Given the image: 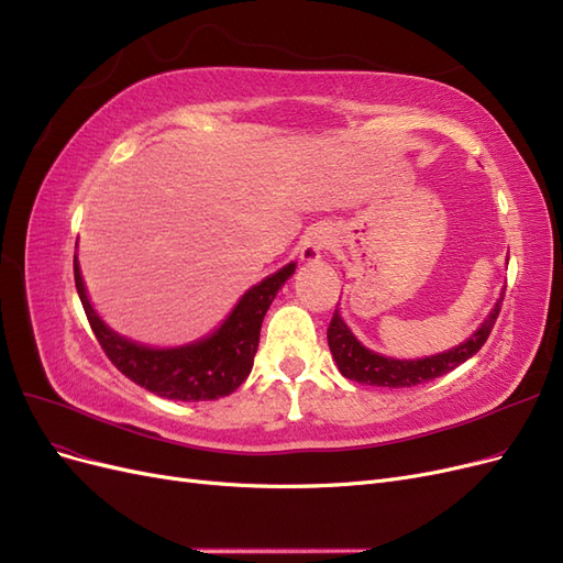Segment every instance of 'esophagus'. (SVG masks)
Wrapping results in <instances>:
<instances>
[{"mask_svg": "<svg viewBox=\"0 0 563 563\" xmlns=\"http://www.w3.org/2000/svg\"><path fill=\"white\" fill-rule=\"evenodd\" d=\"M333 244V232L331 228H312L308 234L302 236L300 242V261L305 263H317L323 251H329Z\"/></svg>", "mask_w": 563, "mask_h": 563, "instance_id": "1", "label": "esophagus"}]
</instances>
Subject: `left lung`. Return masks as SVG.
<instances>
[{"label": "left lung", "mask_w": 563, "mask_h": 563, "mask_svg": "<svg viewBox=\"0 0 563 563\" xmlns=\"http://www.w3.org/2000/svg\"><path fill=\"white\" fill-rule=\"evenodd\" d=\"M498 314H500V302L493 308L490 317L482 323V329L476 331L467 343L457 345L455 350H449L444 354L428 356V360H418V362L387 360L383 354L366 350L345 327V321L340 319L338 310L331 317L327 338H329L333 360L345 378L354 383H364V385H376V387H416L444 376V373L457 368L460 364L467 362L470 356L479 352L488 340L493 327H496Z\"/></svg>", "instance_id": "left-lung-1"}]
</instances>
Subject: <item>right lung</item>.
Instances as JSON below:
<instances>
[{"instance_id":"add662e5","label":"right lung","mask_w":563,"mask_h":563,"mask_svg":"<svg viewBox=\"0 0 563 563\" xmlns=\"http://www.w3.org/2000/svg\"><path fill=\"white\" fill-rule=\"evenodd\" d=\"M294 269L296 263H288L258 286H253L211 338L176 350H150L117 335L100 321L91 308L87 291H84L75 255L77 294L91 323V331L108 354V360L135 385L176 401L228 397L249 378L253 356L258 352L263 317L284 282L294 275Z\"/></svg>"}]
</instances>
